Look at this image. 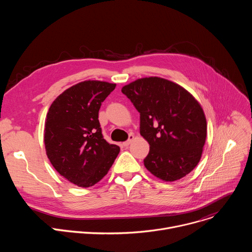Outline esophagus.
<instances>
[{
    "instance_id": "34e87169",
    "label": "esophagus",
    "mask_w": 252,
    "mask_h": 252,
    "mask_svg": "<svg viewBox=\"0 0 252 252\" xmlns=\"http://www.w3.org/2000/svg\"><path fill=\"white\" fill-rule=\"evenodd\" d=\"M133 138H134L133 134H129V135H128V139H127L126 141L123 142V146H124V147H128V146H129V143L133 140Z\"/></svg>"
}]
</instances>
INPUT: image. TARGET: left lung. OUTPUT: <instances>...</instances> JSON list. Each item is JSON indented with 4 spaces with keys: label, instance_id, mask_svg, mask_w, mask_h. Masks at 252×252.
Instances as JSON below:
<instances>
[{
    "label": "left lung",
    "instance_id": "left-lung-1",
    "mask_svg": "<svg viewBox=\"0 0 252 252\" xmlns=\"http://www.w3.org/2000/svg\"><path fill=\"white\" fill-rule=\"evenodd\" d=\"M140 115L139 131L150 143L143 159L164 182L189 174L199 162L206 119L199 102L179 85L158 77L138 79L122 89Z\"/></svg>",
    "mask_w": 252,
    "mask_h": 252
}]
</instances>
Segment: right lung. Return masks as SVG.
Returning a JSON list of instances; mask_svg holds the SVG:
<instances>
[{"mask_svg": "<svg viewBox=\"0 0 252 252\" xmlns=\"http://www.w3.org/2000/svg\"><path fill=\"white\" fill-rule=\"evenodd\" d=\"M116 84L85 81L61 94L51 104L45 124L47 156L55 169L81 188L98 183L110 170L120 148L101 133L98 111Z\"/></svg>", "mask_w": 252, "mask_h": 252, "instance_id": "1", "label": "right lung"}]
</instances>
